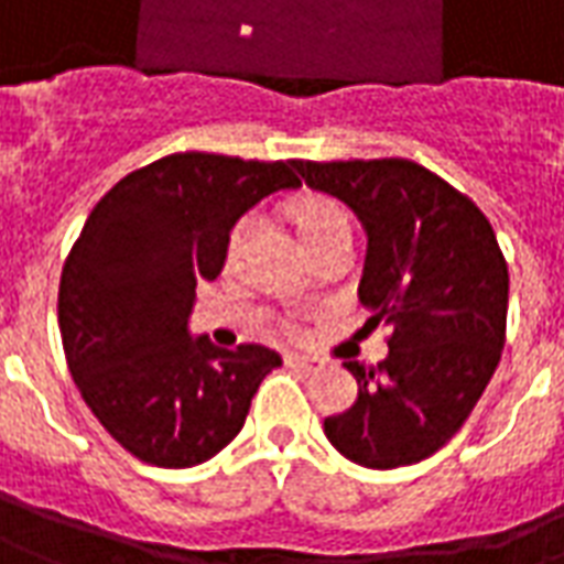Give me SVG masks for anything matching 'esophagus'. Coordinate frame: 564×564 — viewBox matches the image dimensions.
Segmentation results:
<instances>
[{
	"label": "esophagus",
	"instance_id": "obj_1",
	"mask_svg": "<svg viewBox=\"0 0 564 564\" xmlns=\"http://www.w3.org/2000/svg\"><path fill=\"white\" fill-rule=\"evenodd\" d=\"M283 364L290 369H299V372H314V364L308 357H299V354H283Z\"/></svg>",
	"mask_w": 564,
	"mask_h": 564
}]
</instances>
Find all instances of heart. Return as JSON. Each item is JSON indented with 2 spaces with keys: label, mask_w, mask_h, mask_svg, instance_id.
Segmentation results:
<instances>
[{
  "label": "heart",
  "mask_w": 564,
  "mask_h": 564,
  "mask_svg": "<svg viewBox=\"0 0 564 564\" xmlns=\"http://www.w3.org/2000/svg\"><path fill=\"white\" fill-rule=\"evenodd\" d=\"M286 219L295 226V231H299V238H302L308 253H314L323 243L338 241V238H348L350 235L348 210L336 198L321 195V192H305V195L290 200L286 204ZM247 231H250V219H241V223L231 226L226 241L228 259H235V256L241 253L243 241H247ZM286 329L293 333L295 323H286Z\"/></svg>",
  "instance_id": "obj_1"
}]
</instances>
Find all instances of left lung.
Segmentation results:
<instances>
[{"label":"left lung","instance_id":"8db88e82","mask_svg":"<svg viewBox=\"0 0 564 564\" xmlns=\"http://www.w3.org/2000/svg\"><path fill=\"white\" fill-rule=\"evenodd\" d=\"M295 171L360 216L366 326L391 329L378 369L345 364L357 403L323 421V433L372 470L419 464L464 427L501 360L510 274L495 228L409 159H299Z\"/></svg>","mask_w":564,"mask_h":564}]
</instances>
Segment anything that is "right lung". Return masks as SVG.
Wrapping results in <instances>:
<instances>
[{"label": "right lung", "instance_id": "add662e5", "mask_svg": "<svg viewBox=\"0 0 564 564\" xmlns=\"http://www.w3.org/2000/svg\"><path fill=\"white\" fill-rule=\"evenodd\" d=\"M299 186L293 159L173 152L118 180L90 210L63 262L57 323L76 388L133 458L195 467L243 427L281 357L192 341V299L223 271L235 219Z\"/></svg>", "mask_w": 564, "mask_h": 564}]
</instances>
